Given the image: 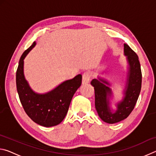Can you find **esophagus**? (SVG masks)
Segmentation results:
<instances>
[{"instance_id":"obj_1","label":"esophagus","mask_w":156,"mask_h":156,"mask_svg":"<svg viewBox=\"0 0 156 156\" xmlns=\"http://www.w3.org/2000/svg\"><path fill=\"white\" fill-rule=\"evenodd\" d=\"M91 78V73L89 72H84L83 74V83L86 84L89 82V80Z\"/></svg>"}]
</instances>
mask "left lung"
<instances>
[{
    "instance_id": "8db88e82",
    "label": "left lung",
    "mask_w": 156,
    "mask_h": 156,
    "mask_svg": "<svg viewBox=\"0 0 156 156\" xmlns=\"http://www.w3.org/2000/svg\"><path fill=\"white\" fill-rule=\"evenodd\" d=\"M124 52L127 56L129 64V73L128 81L126 86L125 96L123 101L118 105V110L112 113L108 106L107 100V94H111L112 91L96 79L92 80L91 84L94 87L95 91V107L99 117L104 122L113 124L122 121L130 115L136 106L142 85V72L138 56L128 44H124ZM107 85L109 84L103 80H100Z\"/></svg>"
}]
</instances>
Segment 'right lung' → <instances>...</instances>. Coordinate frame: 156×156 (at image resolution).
Returning <instances> with one entry per match:
<instances>
[{"instance_id": "1", "label": "right lung", "mask_w": 156, "mask_h": 156, "mask_svg": "<svg viewBox=\"0 0 156 156\" xmlns=\"http://www.w3.org/2000/svg\"><path fill=\"white\" fill-rule=\"evenodd\" d=\"M35 44L34 42L20 57L16 75V88L27 115L38 125L49 127L58 125L67 115L73 94L82 84V75L64 82L46 94L34 93L24 77L23 60Z\"/></svg>"}]
</instances>
